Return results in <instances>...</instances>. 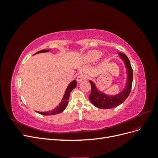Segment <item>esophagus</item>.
I'll list each match as a JSON object with an SVG mask.
<instances>
[{
    "label": "esophagus",
    "instance_id": "34e87169",
    "mask_svg": "<svg viewBox=\"0 0 158 158\" xmlns=\"http://www.w3.org/2000/svg\"><path fill=\"white\" fill-rule=\"evenodd\" d=\"M88 78V76L86 75L85 74H80L78 76L77 78V82L78 83H80L81 81H82L83 80H85V79H87Z\"/></svg>",
    "mask_w": 158,
    "mask_h": 158
}]
</instances>
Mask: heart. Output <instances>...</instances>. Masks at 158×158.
Segmentation results:
<instances>
[{"label": "heart", "mask_w": 158, "mask_h": 158, "mask_svg": "<svg viewBox=\"0 0 158 158\" xmlns=\"http://www.w3.org/2000/svg\"><path fill=\"white\" fill-rule=\"evenodd\" d=\"M102 56V52L99 51H92L85 55V59L89 62H94L98 60Z\"/></svg>", "instance_id": "1"}]
</instances>
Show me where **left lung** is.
I'll list each match as a JSON object with an SVG mask.
<instances>
[{
	"label": "left lung",
	"instance_id": "1",
	"mask_svg": "<svg viewBox=\"0 0 158 158\" xmlns=\"http://www.w3.org/2000/svg\"><path fill=\"white\" fill-rule=\"evenodd\" d=\"M121 58L124 60L127 69V80L125 88L121 93L115 95H108L99 91L92 81H89L92 85L89 95L90 102L95 107L100 109H111L118 106L125 101L131 93L133 80V70L127 56L122 52H118Z\"/></svg>",
	"mask_w": 158,
	"mask_h": 158
}]
</instances>
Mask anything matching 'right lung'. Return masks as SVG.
<instances>
[{"instance_id": "1", "label": "right lung", "mask_w": 158, "mask_h": 158, "mask_svg": "<svg viewBox=\"0 0 158 158\" xmlns=\"http://www.w3.org/2000/svg\"><path fill=\"white\" fill-rule=\"evenodd\" d=\"M50 50H41L37 52L35 54L40 53V52H48ZM76 80H73V82H70L69 84V85H68L67 88L66 89V92L64 93V96L61 100V102L60 103L59 106H57L56 107H55L54 109L51 110V111H49L47 112H40V111H37L38 113H40L41 114H43V115H53V114H56L60 113L61 112H63L64 110L65 109V108L68 105V102H69V97H70V94L72 92L74 88H76Z\"/></svg>"}]
</instances>
